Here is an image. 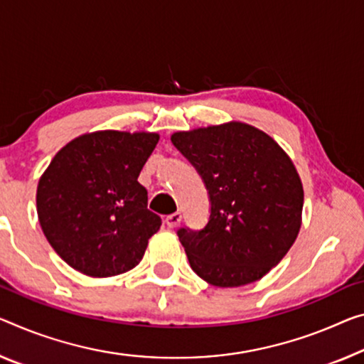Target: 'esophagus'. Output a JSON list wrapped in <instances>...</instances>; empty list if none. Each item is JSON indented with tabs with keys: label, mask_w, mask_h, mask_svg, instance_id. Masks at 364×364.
Masks as SVG:
<instances>
[{
	"label": "esophagus",
	"mask_w": 364,
	"mask_h": 364,
	"mask_svg": "<svg viewBox=\"0 0 364 364\" xmlns=\"http://www.w3.org/2000/svg\"><path fill=\"white\" fill-rule=\"evenodd\" d=\"M166 225H167V228H176L178 223L182 221V215L178 213V211H176V213H172V215H169V216H166Z\"/></svg>",
	"instance_id": "34e87169"
}]
</instances>
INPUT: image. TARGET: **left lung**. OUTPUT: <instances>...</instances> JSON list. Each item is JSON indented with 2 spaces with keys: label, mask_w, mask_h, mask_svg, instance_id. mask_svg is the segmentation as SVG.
Returning <instances> with one entry per match:
<instances>
[{
  "label": "left lung",
  "mask_w": 364,
  "mask_h": 364,
  "mask_svg": "<svg viewBox=\"0 0 364 364\" xmlns=\"http://www.w3.org/2000/svg\"><path fill=\"white\" fill-rule=\"evenodd\" d=\"M171 141L210 198L203 228L177 229L192 270L220 288L267 275L301 228L304 192L291 159L267 133L239 122L178 132Z\"/></svg>",
  "instance_id": "obj_1"
}]
</instances>
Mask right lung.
Listing matches in <instances>:
<instances>
[{"instance_id":"right-lung-1","label":"right lung","mask_w":364,"mask_h":364,"mask_svg":"<svg viewBox=\"0 0 364 364\" xmlns=\"http://www.w3.org/2000/svg\"><path fill=\"white\" fill-rule=\"evenodd\" d=\"M156 133L96 132L73 139L38 181L37 213L50 245L89 277H115L141 262L161 218L138 176Z\"/></svg>"}]
</instances>
